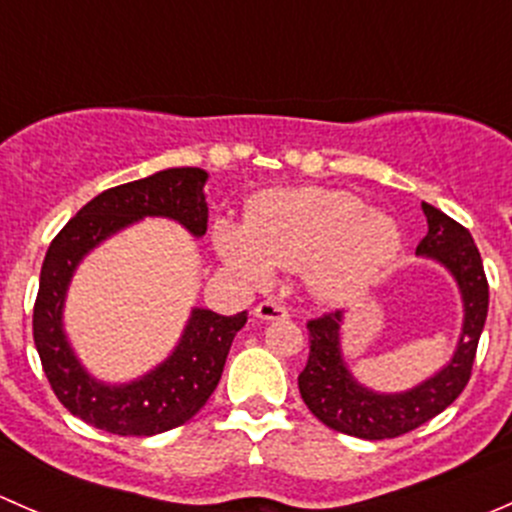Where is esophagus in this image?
<instances>
[{
	"mask_svg": "<svg viewBox=\"0 0 512 512\" xmlns=\"http://www.w3.org/2000/svg\"><path fill=\"white\" fill-rule=\"evenodd\" d=\"M255 317L260 319H287L289 312L285 304L275 302V299H265V302H260L255 307Z\"/></svg>",
	"mask_w": 512,
	"mask_h": 512,
	"instance_id": "obj_1",
	"label": "esophagus"
}]
</instances>
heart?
<instances>
[{
    "label": "heart",
    "instance_id": "heart-1",
    "mask_svg": "<svg viewBox=\"0 0 512 512\" xmlns=\"http://www.w3.org/2000/svg\"><path fill=\"white\" fill-rule=\"evenodd\" d=\"M386 215L369 213L352 193L327 188L275 190L255 198L245 227L215 225V247L240 280L265 285L275 270H304L324 299L369 287L399 252Z\"/></svg>",
    "mask_w": 512,
    "mask_h": 512
}]
</instances>
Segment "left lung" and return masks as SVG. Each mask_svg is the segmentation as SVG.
Listing matches in <instances>:
<instances>
[{
	"label": "left lung",
	"instance_id": "8db88e82",
	"mask_svg": "<svg viewBox=\"0 0 512 512\" xmlns=\"http://www.w3.org/2000/svg\"><path fill=\"white\" fill-rule=\"evenodd\" d=\"M428 232L416 247V255L441 262L463 297V332L453 359L404 394H376L349 374L339 349L342 312H327L309 319V359L299 374V394L324 426L347 436L381 441L414 431L441 414L466 389L485 317H488V280L483 260L471 232L433 205L421 203Z\"/></svg>",
	"mask_w": 512,
	"mask_h": 512
}]
</instances>
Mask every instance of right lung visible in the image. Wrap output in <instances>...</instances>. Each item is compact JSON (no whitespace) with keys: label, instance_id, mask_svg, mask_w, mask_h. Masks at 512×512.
Returning <instances> with one entry per match:
<instances>
[{"label":"right lung","instance_id":"add662e5","mask_svg":"<svg viewBox=\"0 0 512 512\" xmlns=\"http://www.w3.org/2000/svg\"><path fill=\"white\" fill-rule=\"evenodd\" d=\"M205 180L208 173L200 168H168L103 190L64 225L46 250L34 302V344L56 399L89 426L118 436L170 431L203 409L223 376L227 352L245 327L247 312L223 317L210 309H193L175 352L151 374L118 386L86 374L61 327V309L76 265L113 232L141 218H170L195 237L205 235Z\"/></svg>","mask_w":512,"mask_h":512}]
</instances>
